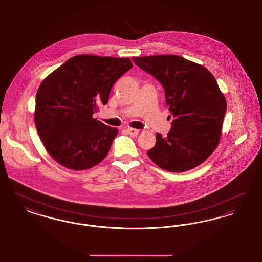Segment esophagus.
Here are the masks:
<instances>
[{"instance_id":"esophagus-1","label":"esophagus","mask_w":262,"mask_h":262,"mask_svg":"<svg viewBox=\"0 0 262 262\" xmlns=\"http://www.w3.org/2000/svg\"><path fill=\"white\" fill-rule=\"evenodd\" d=\"M127 133H128V135L132 136V137H137V135H138V133H139V130L136 129V128L129 127V128H127Z\"/></svg>"}]
</instances>
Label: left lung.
<instances>
[{"label": "left lung", "instance_id": "obj_1", "mask_svg": "<svg viewBox=\"0 0 262 262\" xmlns=\"http://www.w3.org/2000/svg\"><path fill=\"white\" fill-rule=\"evenodd\" d=\"M134 62L165 88L174 117L167 137L156 134L150 159L163 170L181 173L204 162L217 148L227 102L211 73L176 55L134 57Z\"/></svg>", "mask_w": 262, "mask_h": 262}]
</instances>
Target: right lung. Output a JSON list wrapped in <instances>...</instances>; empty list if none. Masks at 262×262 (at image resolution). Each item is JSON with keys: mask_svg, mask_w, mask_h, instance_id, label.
<instances>
[{"mask_svg": "<svg viewBox=\"0 0 262 262\" xmlns=\"http://www.w3.org/2000/svg\"><path fill=\"white\" fill-rule=\"evenodd\" d=\"M132 67L128 58L77 55L41 82L34 121L55 161L81 171L106 157L118 129L92 116L108 103L113 84Z\"/></svg>", "mask_w": 262, "mask_h": 262, "instance_id": "1", "label": "right lung"}]
</instances>
